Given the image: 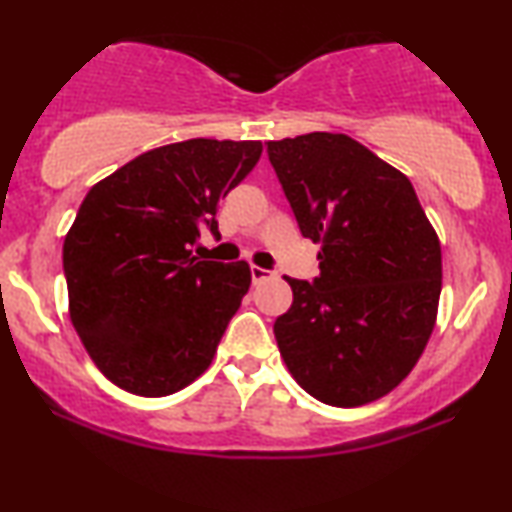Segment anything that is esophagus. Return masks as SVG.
<instances>
[{
  "label": "esophagus",
  "instance_id": "34e87169",
  "mask_svg": "<svg viewBox=\"0 0 512 512\" xmlns=\"http://www.w3.org/2000/svg\"><path fill=\"white\" fill-rule=\"evenodd\" d=\"M272 275L270 270H265V268H258V265H251V282L254 284H261L263 279H268Z\"/></svg>",
  "mask_w": 512,
  "mask_h": 512
}]
</instances>
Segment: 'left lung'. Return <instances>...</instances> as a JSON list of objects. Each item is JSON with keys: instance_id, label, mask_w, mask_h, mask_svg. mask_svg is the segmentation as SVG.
<instances>
[{"instance_id": "left-lung-1", "label": "left lung", "mask_w": 512, "mask_h": 512, "mask_svg": "<svg viewBox=\"0 0 512 512\" xmlns=\"http://www.w3.org/2000/svg\"><path fill=\"white\" fill-rule=\"evenodd\" d=\"M303 237L321 242L319 277L291 279L275 338L293 380L354 408L398 387L436 324L440 242L410 179L347 135L268 142Z\"/></svg>"}]
</instances>
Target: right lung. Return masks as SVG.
<instances>
[{
	"instance_id": "right-lung-1",
	"label": "right lung",
	"mask_w": 512,
	"mask_h": 512,
	"mask_svg": "<svg viewBox=\"0 0 512 512\" xmlns=\"http://www.w3.org/2000/svg\"><path fill=\"white\" fill-rule=\"evenodd\" d=\"M261 142L188 139L146 151L90 188L65 237L69 317L90 359L130 394L200 377L249 291L244 261L193 256L200 230L261 158Z\"/></svg>"
}]
</instances>
